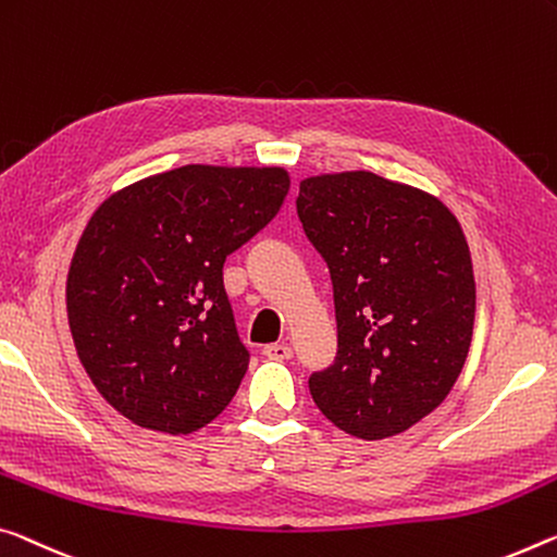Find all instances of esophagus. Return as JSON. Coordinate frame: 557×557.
<instances>
[{
    "instance_id": "esophagus-1",
    "label": "esophagus",
    "mask_w": 557,
    "mask_h": 557,
    "mask_svg": "<svg viewBox=\"0 0 557 557\" xmlns=\"http://www.w3.org/2000/svg\"><path fill=\"white\" fill-rule=\"evenodd\" d=\"M262 355L268 359H275V361H285L293 357V349L287 347V344H268V347L262 349Z\"/></svg>"
}]
</instances>
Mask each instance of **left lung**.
Returning a JSON list of instances; mask_svg holds the SVG:
<instances>
[{"instance_id": "1", "label": "left lung", "mask_w": 557, "mask_h": 557, "mask_svg": "<svg viewBox=\"0 0 557 557\" xmlns=\"http://www.w3.org/2000/svg\"><path fill=\"white\" fill-rule=\"evenodd\" d=\"M297 215L332 275L337 357L310 376L344 434H401L454 389L469 357L475 282L444 202L369 171L299 183Z\"/></svg>"}]
</instances>
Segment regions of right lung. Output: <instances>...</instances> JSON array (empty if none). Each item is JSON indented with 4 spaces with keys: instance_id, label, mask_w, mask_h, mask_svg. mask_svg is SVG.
I'll list each match as a JSON object with an SVG mask.
<instances>
[{
    "instance_id": "1",
    "label": "right lung",
    "mask_w": 557,
    "mask_h": 557,
    "mask_svg": "<svg viewBox=\"0 0 557 557\" xmlns=\"http://www.w3.org/2000/svg\"><path fill=\"white\" fill-rule=\"evenodd\" d=\"M287 190L277 165H183L96 208L69 268L66 312L86 374L121 417L175 436L231 404L250 355L223 264Z\"/></svg>"
}]
</instances>
